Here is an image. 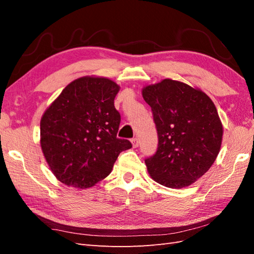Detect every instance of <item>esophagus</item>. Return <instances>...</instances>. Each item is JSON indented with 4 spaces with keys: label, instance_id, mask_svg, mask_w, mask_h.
<instances>
[{
    "label": "esophagus",
    "instance_id": "1",
    "mask_svg": "<svg viewBox=\"0 0 254 254\" xmlns=\"http://www.w3.org/2000/svg\"><path fill=\"white\" fill-rule=\"evenodd\" d=\"M131 143H132V146H133L134 148H136V147L138 146V139H137L136 137H135V138H132Z\"/></svg>",
    "mask_w": 254,
    "mask_h": 254
}]
</instances>
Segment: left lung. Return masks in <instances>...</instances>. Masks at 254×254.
Returning a JSON list of instances; mask_svg holds the SVG:
<instances>
[{"label":"left lung","mask_w":254,"mask_h":254,"mask_svg":"<svg viewBox=\"0 0 254 254\" xmlns=\"http://www.w3.org/2000/svg\"><path fill=\"white\" fill-rule=\"evenodd\" d=\"M158 133V148L145 160L150 178L181 189L198 180L214 164L223 141L216 107L203 90L165 78L143 87Z\"/></svg>","instance_id":"obj_1"}]
</instances>
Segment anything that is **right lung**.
Segmentation results:
<instances>
[{
  "label": "right lung",
  "instance_id": "1",
  "mask_svg": "<svg viewBox=\"0 0 254 254\" xmlns=\"http://www.w3.org/2000/svg\"><path fill=\"white\" fill-rule=\"evenodd\" d=\"M116 82L83 76L69 83L40 120V146L52 174L64 185L94 187L109 176L122 150L132 147L117 137L120 113Z\"/></svg>",
  "mask_w": 254,
  "mask_h": 254
}]
</instances>
